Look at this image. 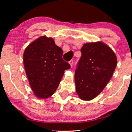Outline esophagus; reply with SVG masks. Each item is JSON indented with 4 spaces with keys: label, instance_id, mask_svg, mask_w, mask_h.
<instances>
[{
    "label": "esophagus",
    "instance_id": "1",
    "mask_svg": "<svg viewBox=\"0 0 132 132\" xmlns=\"http://www.w3.org/2000/svg\"><path fill=\"white\" fill-rule=\"evenodd\" d=\"M69 64H70V66H71V67H72V66H73V60L70 61V62H69Z\"/></svg>",
    "mask_w": 132,
    "mask_h": 132
}]
</instances>
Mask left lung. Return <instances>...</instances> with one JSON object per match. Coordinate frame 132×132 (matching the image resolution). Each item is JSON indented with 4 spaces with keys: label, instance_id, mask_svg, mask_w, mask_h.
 Instances as JSON below:
<instances>
[{
    "label": "left lung",
    "instance_id": "8db88e82",
    "mask_svg": "<svg viewBox=\"0 0 132 132\" xmlns=\"http://www.w3.org/2000/svg\"><path fill=\"white\" fill-rule=\"evenodd\" d=\"M75 71L76 91L83 100H91L102 92L111 80L117 59L108 45L98 41L84 44Z\"/></svg>",
    "mask_w": 132,
    "mask_h": 132
}]
</instances>
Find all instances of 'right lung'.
<instances>
[{
  "label": "right lung",
  "mask_w": 132,
  "mask_h": 132,
  "mask_svg": "<svg viewBox=\"0 0 132 132\" xmlns=\"http://www.w3.org/2000/svg\"><path fill=\"white\" fill-rule=\"evenodd\" d=\"M63 50L52 38L42 36L29 45L23 64L30 88L39 98L51 96L70 65L62 59Z\"/></svg>",
  "instance_id": "add662e5"
}]
</instances>
